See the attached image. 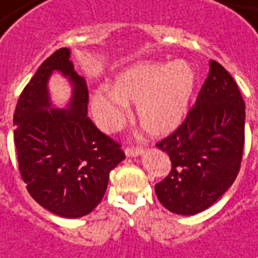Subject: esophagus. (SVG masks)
I'll use <instances>...</instances> for the list:
<instances>
[{
	"instance_id": "34e87169",
	"label": "esophagus",
	"mask_w": 258,
	"mask_h": 258,
	"mask_svg": "<svg viewBox=\"0 0 258 258\" xmlns=\"http://www.w3.org/2000/svg\"><path fill=\"white\" fill-rule=\"evenodd\" d=\"M125 153L127 157H136L143 153V149L142 147H126Z\"/></svg>"
}]
</instances>
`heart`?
Instances as JSON below:
<instances>
[{"mask_svg":"<svg viewBox=\"0 0 258 258\" xmlns=\"http://www.w3.org/2000/svg\"><path fill=\"white\" fill-rule=\"evenodd\" d=\"M194 88L195 73L184 60L136 64L115 78L113 88L92 94V116L102 131L115 132L127 118V101H133L140 125L153 136H166L185 118Z\"/></svg>","mask_w":258,"mask_h":258,"instance_id":"obj_1","label":"heart"}]
</instances>
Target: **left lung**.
Returning <instances> with one entry per match:
<instances>
[{
	"label": "left lung",
	"instance_id": "obj_1",
	"mask_svg": "<svg viewBox=\"0 0 258 258\" xmlns=\"http://www.w3.org/2000/svg\"><path fill=\"white\" fill-rule=\"evenodd\" d=\"M244 108L233 77L211 60L185 120L157 143L171 160V171L154 185L163 207L177 215L200 214L229 189L243 157Z\"/></svg>",
	"mask_w": 258,
	"mask_h": 258
}]
</instances>
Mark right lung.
Returning <instances> with one entry per match:
<instances>
[{
  "mask_svg": "<svg viewBox=\"0 0 258 258\" xmlns=\"http://www.w3.org/2000/svg\"><path fill=\"white\" fill-rule=\"evenodd\" d=\"M54 71L73 87L67 108L51 106L47 81ZM88 88L67 47L47 57L24 88L14 113L21 177L31 197L61 218H81L98 205L109 173L125 159L115 140L87 116Z\"/></svg>",
  "mask_w": 258,
  "mask_h": 258,
  "instance_id": "1",
  "label": "right lung"
}]
</instances>
